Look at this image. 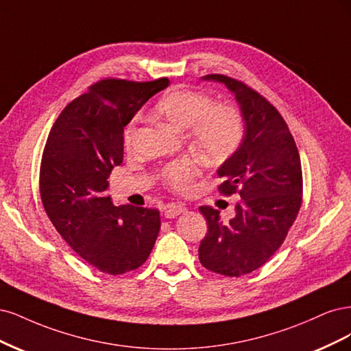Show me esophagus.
<instances>
[{
    "mask_svg": "<svg viewBox=\"0 0 351 351\" xmlns=\"http://www.w3.org/2000/svg\"><path fill=\"white\" fill-rule=\"evenodd\" d=\"M185 207L184 206H179V204H171L167 206L165 210V217L166 219H176L180 214L185 213Z\"/></svg>",
    "mask_w": 351,
    "mask_h": 351,
    "instance_id": "1",
    "label": "esophagus"
}]
</instances>
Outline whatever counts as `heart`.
I'll return each instance as SVG.
<instances>
[{"label":"heart","mask_w":351,"mask_h":351,"mask_svg":"<svg viewBox=\"0 0 351 351\" xmlns=\"http://www.w3.org/2000/svg\"><path fill=\"white\" fill-rule=\"evenodd\" d=\"M150 117L165 122L173 130H186V135L197 153L210 163L223 162L236 152L243 135L241 115L229 105H213L208 95L197 90L179 88L157 100ZM135 135V122L123 132L130 145ZM198 175L195 160L182 159L163 171L166 182L176 189H186Z\"/></svg>","instance_id":"obj_1"}]
</instances>
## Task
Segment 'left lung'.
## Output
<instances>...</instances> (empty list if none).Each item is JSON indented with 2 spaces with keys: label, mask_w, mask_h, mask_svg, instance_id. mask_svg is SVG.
Here are the masks:
<instances>
[{
  "label": "left lung",
  "mask_w": 351,
  "mask_h": 351,
  "mask_svg": "<svg viewBox=\"0 0 351 351\" xmlns=\"http://www.w3.org/2000/svg\"><path fill=\"white\" fill-rule=\"evenodd\" d=\"M234 96L243 119L237 150L217 169L224 195L239 192L234 217L199 207L208 232L199 245V261L226 277H241L263 267L276 254L302 204V166L295 140L278 110L261 95L230 77L211 74Z\"/></svg>",
  "instance_id": "obj_1"
}]
</instances>
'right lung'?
I'll list each match as a JSON object with an SVG mask.
<instances>
[{
    "instance_id": "obj_1",
    "label": "right lung",
    "mask_w": 351,
    "mask_h": 351,
    "mask_svg": "<svg viewBox=\"0 0 351 351\" xmlns=\"http://www.w3.org/2000/svg\"><path fill=\"white\" fill-rule=\"evenodd\" d=\"M169 83L100 82L61 112L45 144L43 208L71 250L110 276L143 265L160 230L159 211L115 207L106 191L123 160V127Z\"/></svg>"
}]
</instances>
